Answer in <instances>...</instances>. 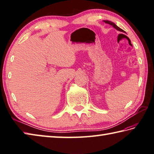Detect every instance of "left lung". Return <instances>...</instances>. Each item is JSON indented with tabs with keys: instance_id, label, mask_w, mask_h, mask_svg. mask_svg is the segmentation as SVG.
<instances>
[{
	"instance_id": "8db88e82",
	"label": "left lung",
	"mask_w": 154,
	"mask_h": 154,
	"mask_svg": "<svg viewBox=\"0 0 154 154\" xmlns=\"http://www.w3.org/2000/svg\"><path fill=\"white\" fill-rule=\"evenodd\" d=\"M103 22H105V23L107 24H109V25H110L111 26H112L113 28H115L116 30H117V31H119L120 32H125V31H123V30H122V29H120L119 26H117L115 23L111 22V21H109V20H103Z\"/></svg>"
}]
</instances>
